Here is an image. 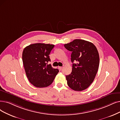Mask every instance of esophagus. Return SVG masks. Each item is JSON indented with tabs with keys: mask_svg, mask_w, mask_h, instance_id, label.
Returning <instances> with one entry per match:
<instances>
[{
	"mask_svg": "<svg viewBox=\"0 0 120 120\" xmlns=\"http://www.w3.org/2000/svg\"><path fill=\"white\" fill-rule=\"evenodd\" d=\"M63 66H59V69L60 70H61L62 69H63Z\"/></svg>",
	"mask_w": 120,
	"mask_h": 120,
	"instance_id": "esophagus-1",
	"label": "esophagus"
}]
</instances>
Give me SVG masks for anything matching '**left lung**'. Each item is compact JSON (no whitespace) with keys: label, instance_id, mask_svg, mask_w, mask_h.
Returning <instances> with one entry per match:
<instances>
[{"label":"left lung","instance_id":"obj_1","mask_svg":"<svg viewBox=\"0 0 120 120\" xmlns=\"http://www.w3.org/2000/svg\"><path fill=\"white\" fill-rule=\"evenodd\" d=\"M64 46L72 52V63L76 61L72 64L71 73L66 76L68 86L75 91L87 89L94 81L99 67V56L96 47L81 39H75Z\"/></svg>","mask_w":120,"mask_h":120}]
</instances>
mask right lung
I'll use <instances>...</instances> for the list:
<instances>
[{"instance_id": "1", "label": "right lung", "mask_w": 120, "mask_h": 120, "mask_svg": "<svg viewBox=\"0 0 120 120\" xmlns=\"http://www.w3.org/2000/svg\"><path fill=\"white\" fill-rule=\"evenodd\" d=\"M55 45L35 43L23 49L22 59L27 77L30 83L37 88H44L53 82L59 69L48 64L51 60L49 55Z\"/></svg>"}]
</instances>
